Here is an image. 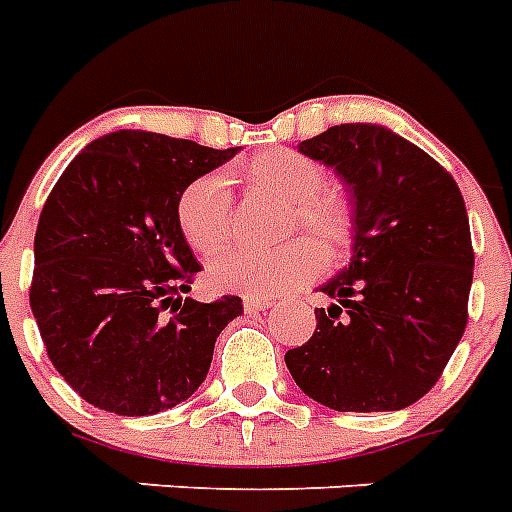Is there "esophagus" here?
Masks as SVG:
<instances>
[{
	"instance_id": "34e87169",
	"label": "esophagus",
	"mask_w": 512,
	"mask_h": 512,
	"mask_svg": "<svg viewBox=\"0 0 512 512\" xmlns=\"http://www.w3.org/2000/svg\"><path fill=\"white\" fill-rule=\"evenodd\" d=\"M271 297H260V295H244V311L257 313L265 311V308H271Z\"/></svg>"
}]
</instances>
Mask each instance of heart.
<instances>
[{
  "label": "heart",
  "mask_w": 512,
  "mask_h": 512,
  "mask_svg": "<svg viewBox=\"0 0 512 512\" xmlns=\"http://www.w3.org/2000/svg\"><path fill=\"white\" fill-rule=\"evenodd\" d=\"M239 177L255 191L287 201L292 239L273 249H236L220 257L207 271V281L225 292L273 295L287 292L319 271V257L327 265L340 263L356 241V209L340 185L327 183L324 164L295 148H268L244 164ZM177 228L188 247L201 257L220 255L231 241L233 196L223 175H201L185 185L177 199Z\"/></svg>",
  "instance_id": "heart-1"
}]
</instances>
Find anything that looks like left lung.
I'll return each mask as SVG.
<instances>
[{
    "label": "left lung",
    "mask_w": 512,
    "mask_h": 512,
    "mask_svg": "<svg viewBox=\"0 0 512 512\" xmlns=\"http://www.w3.org/2000/svg\"><path fill=\"white\" fill-rule=\"evenodd\" d=\"M300 151L353 196L350 265L321 292L316 332L287 350L305 396L337 412H396L444 374L468 327L473 244L454 177L380 124H340Z\"/></svg>",
    "instance_id": "obj_1"
}]
</instances>
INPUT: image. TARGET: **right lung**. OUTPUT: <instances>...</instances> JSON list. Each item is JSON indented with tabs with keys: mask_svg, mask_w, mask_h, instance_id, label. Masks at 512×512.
I'll return each instance as SVG.
<instances>
[{
	"mask_svg": "<svg viewBox=\"0 0 512 512\" xmlns=\"http://www.w3.org/2000/svg\"><path fill=\"white\" fill-rule=\"evenodd\" d=\"M236 156L156 132L119 130L68 164L44 201L28 289L60 377L87 404L122 414L172 409L196 393L241 297H191L201 271L177 228L191 180Z\"/></svg>",
	"mask_w": 512,
	"mask_h": 512,
	"instance_id": "add662e5",
	"label": "right lung"
}]
</instances>
